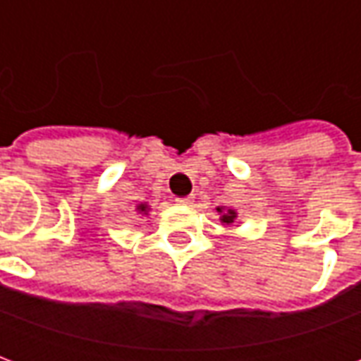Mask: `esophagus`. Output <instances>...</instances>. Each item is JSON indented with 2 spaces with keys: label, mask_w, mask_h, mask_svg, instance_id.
Returning <instances> with one entry per match:
<instances>
[{
  "label": "esophagus",
  "mask_w": 361,
  "mask_h": 361,
  "mask_svg": "<svg viewBox=\"0 0 361 361\" xmlns=\"http://www.w3.org/2000/svg\"><path fill=\"white\" fill-rule=\"evenodd\" d=\"M176 203H178V204H191V203H193V197H178V199H176Z\"/></svg>",
  "instance_id": "obj_1"
}]
</instances>
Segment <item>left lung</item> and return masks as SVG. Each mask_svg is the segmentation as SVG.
<instances>
[{"label": "left lung", "mask_w": 361, "mask_h": 361, "mask_svg": "<svg viewBox=\"0 0 361 361\" xmlns=\"http://www.w3.org/2000/svg\"><path fill=\"white\" fill-rule=\"evenodd\" d=\"M220 212V209H219ZM234 216H235V212L234 211H228L222 214V222H226V224H230V222H234Z\"/></svg>", "instance_id": "1"}]
</instances>
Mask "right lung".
I'll list each match as a JSON object with an SVG mask.
<instances>
[{"instance_id": "1", "label": "right lung", "mask_w": 361, "mask_h": 361, "mask_svg": "<svg viewBox=\"0 0 361 361\" xmlns=\"http://www.w3.org/2000/svg\"><path fill=\"white\" fill-rule=\"evenodd\" d=\"M145 209H147V207H145V204H141V207H139V211H145Z\"/></svg>"}]
</instances>
